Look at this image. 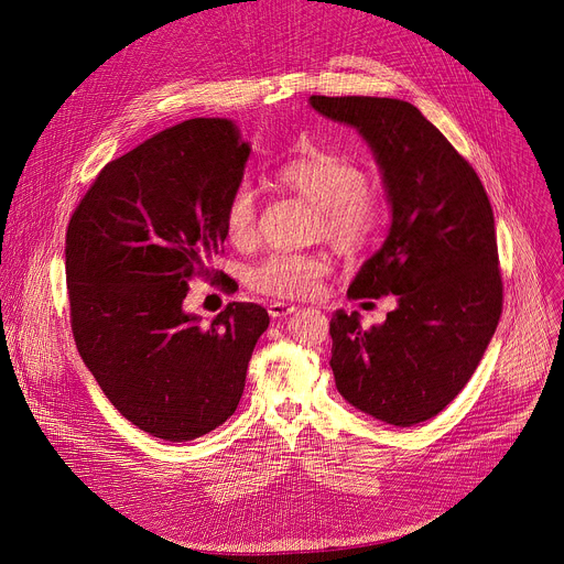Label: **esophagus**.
Segmentation results:
<instances>
[{"label":"esophagus","instance_id":"obj_1","mask_svg":"<svg viewBox=\"0 0 564 564\" xmlns=\"http://www.w3.org/2000/svg\"><path fill=\"white\" fill-rule=\"evenodd\" d=\"M267 313H270L272 317H285V315L294 313V306L285 304V302H270L267 304Z\"/></svg>","mask_w":564,"mask_h":564}]
</instances>
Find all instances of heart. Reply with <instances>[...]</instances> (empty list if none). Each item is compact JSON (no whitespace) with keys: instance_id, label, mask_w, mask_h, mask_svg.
I'll return each instance as SVG.
<instances>
[{"instance_id":"b5f03b06","label":"heart","mask_w":564,"mask_h":564,"mask_svg":"<svg viewBox=\"0 0 564 564\" xmlns=\"http://www.w3.org/2000/svg\"><path fill=\"white\" fill-rule=\"evenodd\" d=\"M274 183L317 205L315 235L343 253L368 247L383 224V198L368 183L366 171L340 153L317 151L283 162ZM258 203L249 183L235 185L224 205V232L235 247L256 240ZM334 270L324 251H272L249 264L245 283L274 300H304L322 288Z\"/></svg>"}]
</instances>
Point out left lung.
Wrapping results in <instances>:
<instances>
[{
	"mask_svg": "<svg viewBox=\"0 0 564 564\" xmlns=\"http://www.w3.org/2000/svg\"><path fill=\"white\" fill-rule=\"evenodd\" d=\"M311 105L361 132L393 207L387 242L364 262L347 297L395 294L398 308L370 329L359 313H334L336 387L377 421H430L476 372L502 313L489 196L476 169L411 102L311 96Z\"/></svg>",
	"mask_w": 564,
	"mask_h": 564,
	"instance_id": "obj_1",
	"label": "left lung"
}]
</instances>
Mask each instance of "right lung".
I'll return each mask as SVG.
<instances>
[{
  "label": "right lung",
  "mask_w": 564,
  "mask_h": 564,
  "mask_svg": "<svg viewBox=\"0 0 564 564\" xmlns=\"http://www.w3.org/2000/svg\"><path fill=\"white\" fill-rule=\"evenodd\" d=\"M249 151L226 118L173 126L105 164L66 230L79 357L121 416L164 441H192L232 416L270 324L249 302H230L210 327L183 311L192 279L232 288L210 262Z\"/></svg>",
  "instance_id": "right-lung-1"
}]
</instances>
